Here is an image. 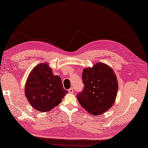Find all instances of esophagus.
<instances>
[{
  "label": "esophagus",
  "mask_w": 148,
  "mask_h": 148,
  "mask_svg": "<svg viewBox=\"0 0 148 148\" xmlns=\"http://www.w3.org/2000/svg\"><path fill=\"white\" fill-rule=\"evenodd\" d=\"M68 91L70 93H74V90H73V88H71L70 89H69Z\"/></svg>",
  "instance_id": "obj_1"
}]
</instances>
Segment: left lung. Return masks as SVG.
<instances>
[{
	"instance_id": "8db88e82",
	"label": "left lung",
	"mask_w": 148,
	"mask_h": 148,
	"mask_svg": "<svg viewBox=\"0 0 148 148\" xmlns=\"http://www.w3.org/2000/svg\"><path fill=\"white\" fill-rule=\"evenodd\" d=\"M84 88L77 95L81 106L90 114L97 116L108 111L117 96L118 84L110 66L99 62L84 69Z\"/></svg>"
}]
</instances>
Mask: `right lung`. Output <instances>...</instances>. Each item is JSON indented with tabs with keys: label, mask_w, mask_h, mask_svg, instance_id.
Returning a JSON list of instances; mask_svg holds the SVG:
<instances>
[{
	"label": "right lung",
	"mask_w": 148,
	"mask_h": 148,
	"mask_svg": "<svg viewBox=\"0 0 148 148\" xmlns=\"http://www.w3.org/2000/svg\"><path fill=\"white\" fill-rule=\"evenodd\" d=\"M67 91L63 87L61 78L54 76L47 63L37 65L27 78L25 94L35 109L48 112L60 103Z\"/></svg>",
	"instance_id": "right-lung-1"
}]
</instances>
